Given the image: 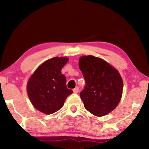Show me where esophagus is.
<instances>
[{"label":"esophagus","instance_id":"obj_1","mask_svg":"<svg viewBox=\"0 0 149 149\" xmlns=\"http://www.w3.org/2000/svg\"><path fill=\"white\" fill-rule=\"evenodd\" d=\"M73 92H74V93H78V92H79V88H78V87H76V88L73 89Z\"/></svg>","mask_w":149,"mask_h":149}]
</instances>
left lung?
<instances>
[{
    "label": "left lung",
    "instance_id": "obj_1",
    "mask_svg": "<svg viewBox=\"0 0 149 149\" xmlns=\"http://www.w3.org/2000/svg\"><path fill=\"white\" fill-rule=\"evenodd\" d=\"M78 64L86 83L80 93L85 108L98 117L107 115L117 107L122 97L123 82L119 71L92 55L80 57Z\"/></svg>",
    "mask_w": 149,
    "mask_h": 149
}]
</instances>
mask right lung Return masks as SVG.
<instances>
[{
	"instance_id": "1",
	"label": "right lung",
	"mask_w": 149,
	"mask_h": 149,
	"mask_svg": "<svg viewBox=\"0 0 149 149\" xmlns=\"http://www.w3.org/2000/svg\"><path fill=\"white\" fill-rule=\"evenodd\" d=\"M69 61L66 57H55L44 61L27 82L26 91L32 105L39 111L52 114L64 105L73 93L66 88V78L61 69Z\"/></svg>"
}]
</instances>
